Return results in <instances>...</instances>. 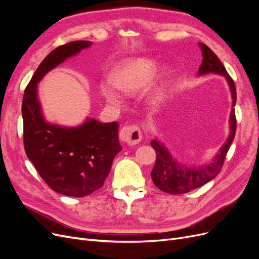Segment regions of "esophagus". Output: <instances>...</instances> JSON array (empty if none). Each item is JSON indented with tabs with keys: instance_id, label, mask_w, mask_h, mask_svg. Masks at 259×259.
<instances>
[{
	"instance_id": "34e87169",
	"label": "esophagus",
	"mask_w": 259,
	"mask_h": 259,
	"mask_svg": "<svg viewBox=\"0 0 259 259\" xmlns=\"http://www.w3.org/2000/svg\"><path fill=\"white\" fill-rule=\"evenodd\" d=\"M120 140L128 145H136L142 140V131L137 125H126L120 131Z\"/></svg>"
}]
</instances>
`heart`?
Masks as SVG:
<instances>
[{
  "label": "heart",
  "instance_id": "b5f03b06",
  "mask_svg": "<svg viewBox=\"0 0 259 259\" xmlns=\"http://www.w3.org/2000/svg\"><path fill=\"white\" fill-rule=\"evenodd\" d=\"M159 72V64L151 58L140 57L126 60L117 66L111 74V83L117 91L126 95H135L150 84ZM113 85V86H114ZM110 84L101 85V94L107 103L117 106L122 103L121 96ZM165 97L163 85H155L149 91L148 101L153 106L161 104Z\"/></svg>",
  "mask_w": 259,
  "mask_h": 259
}]
</instances>
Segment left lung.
I'll list each match as a JSON object with an SVG mask.
<instances>
[{
  "label": "left lung",
  "instance_id": "1",
  "mask_svg": "<svg viewBox=\"0 0 259 259\" xmlns=\"http://www.w3.org/2000/svg\"><path fill=\"white\" fill-rule=\"evenodd\" d=\"M199 46L202 51L203 59L199 68L198 75L201 76L208 73L219 74L224 75L227 82H228L232 98V109L229 116L230 132L226 143L219 149L215 158L210 162L200 166H188L178 162L161 140L158 138L152 140L151 146L156 153L155 165L151 171L152 180L160 190L170 194L189 192L214 179L219 174V171L222 170L226 154L229 150L234 136H236L237 120L236 114H234V106H236L237 101L236 86H234L233 80L227 72L223 62L216 56V54L205 44L199 43Z\"/></svg>",
  "mask_w": 259,
  "mask_h": 259
}]
</instances>
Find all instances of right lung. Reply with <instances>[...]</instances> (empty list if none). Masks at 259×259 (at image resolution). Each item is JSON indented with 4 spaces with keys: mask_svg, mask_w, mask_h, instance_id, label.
<instances>
[{
    "mask_svg": "<svg viewBox=\"0 0 259 259\" xmlns=\"http://www.w3.org/2000/svg\"><path fill=\"white\" fill-rule=\"evenodd\" d=\"M92 44L75 41L52 51L37 67L22 98L28 159L54 191L68 197L82 198L103 187L114 156L122 150L119 125L90 117L73 127L48 122L37 98V84L51 70Z\"/></svg>",
    "mask_w": 259,
    "mask_h": 259,
    "instance_id": "1",
    "label": "right lung"
}]
</instances>
